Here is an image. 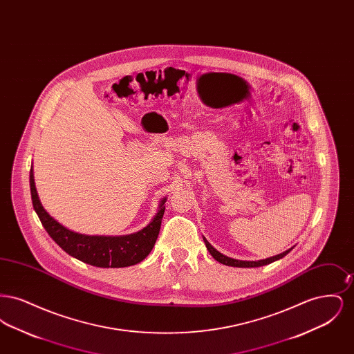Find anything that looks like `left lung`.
<instances>
[{
    "label": "left lung",
    "instance_id": "1",
    "mask_svg": "<svg viewBox=\"0 0 354 354\" xmlns=\"http://www.w3.org/2000/svg\"><path fill=\"white\" fill-rule=\"evenodd\" d=\"M203 240H204V243H205V247H207L208 252L212 254V257H214L216 261H219V263L224 264V266L237 267V268H256V267H263V266L270 264V263H273V261H276V260L283 259L284 256H286L288 253L293 250V247H292V248L286 250L284 252L279 253V254L272 256V257H268V259H263V260H257V261H245V260H236V259H232V257H228V256L220 253L219 251H216V250L208 243V240H207L205 237H203Z\"/></svg>",
    "mask_w": 354,
    "mask_h": 354
}]
</instances>
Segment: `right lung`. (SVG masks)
I'll use <instances>...</instances> for the list:
<instances>
[{"mask_svg":"<svg viewBox=\"0 0 354 354\" xmlns=\"http://www.w3.org/2000/svg\"><path fill=\"white\" fill-rule=\"evenodd\" d=\"M30 192L34 211L51 239L70 256L100 268H123L145 260L159 235L167 201V198L160 201L151 221L138 232L122 236L84 235L64 227L42 207L34 183L33 165L30 169Z\"/></svg>","mask_w":354,"mask_h":354,"instance_id":"1","label":"right lung"}]
</instances>
